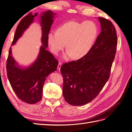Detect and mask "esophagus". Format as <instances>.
<instances>
[{"mask_svg": "<svg viewBox=\"0 0 132 132\" xmlns=\"http://www.w3.org/2000/svg\"><path fill=\"white\" fill-rule=\"evenodd\" d=\"M61 66H62V63L59 62V63H58V67H57V69H58V70H61Z\"/></svg>", "mask_w": 132, "mask_h": 132, "instance_id": "esophagus-1", "label": "esophagus"}]
</instances>
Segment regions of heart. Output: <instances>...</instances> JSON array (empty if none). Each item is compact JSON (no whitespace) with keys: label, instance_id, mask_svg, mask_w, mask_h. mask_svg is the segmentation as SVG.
<instances>
[{"label":"heart","instance_id":"b5f03b06","mask_svg":"<svg viewBox=\"0 0 132 132\" xmlns=\"http://www.w3.org/2000/svg\"><path fill=\"white\" fill-rule=\"evenodd\" d=\"M97 32V27L93 21H71L61 26L57 31H51L48 35V43L55 54L64 49L66 43L68 50L64 57L73 56L74 59H80L91 50Z\"/></svg>","mask_w":132,"mask_h":132}]
</instances>
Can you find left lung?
<instances>
[{
    "mask_svg": "<svg viewBox=\"0 0 132 132\" xmlns=\"http://www.w3.org/2000/svg\"><path fill=\"white\" fill-rule=\"evenodd\" d=\"M98 19L101 33L88 53L61 68L64 80L63 95L71 105L81 106L91 102L110 77L117 46L116 31L109 20Z\"/></svg>",
    "mask_w": 132,
    "mask_h": 132,
    "instance_id": "obj_1",
    "label": "left lung"
}]
</instances>
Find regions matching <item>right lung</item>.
I'll return each instance as SVG.
<instances>
[{
	"label": "right lung",
	"mask_w": 132,
	"mask_h": 132,
	"mask_svg": "<svg viewBox=\"0 0 132 132\" xmlns=\"http://www.w3.org/2000/svg\"><path fill=\"white\" fill-rule=\"evenodd\" d=\"M38 13H30L19 23L16 30L11 46L14 45L27 28L33 23ZM56 14L51 10L42 12L40 18L42 30V45L36 61L27 67L19 65L12 54L10 48L6 62V72L10 85L17 96L22 101L29 104L41 101L43 86L48 75L57 70L58 62L53 54L48 51V35Z\"/></svg>",
	"instance_id": "add662e5"
}]
</instances>
